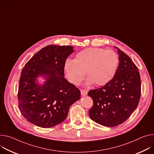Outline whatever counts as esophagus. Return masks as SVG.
I'll return each mask as SVG.
<instances>
[{
  "mask_svg": "<svg viewBox=\"0 0 154 154\" xmlns=\"http://www.w3.org/2000/svg\"><path fill=\"white\" fill-rule=\"evenodd\" d=\"M80 93H81V95H82V96H84L87 95V94H88V91L86 90H83V89H82V90H80Z\"/></svg>",
  "mask_w": 154,
  "mask_h": 154,
  "instance_id": "esophagus-1",
  "label": "esophagus"
}]
</instances>
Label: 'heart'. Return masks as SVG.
Returning a JSON list of instances; mask_svg holds the SVG:
<instances>
[{"label": "heart", "instance_id": "heart-1", "mask_svg": "<svg viewBox=\"0 0 154 154\" xmlns=\"http://www.w3.org/2000/svg\"><path fill=\"white\" fill-rule=\"evenodd\" d=\"M119 63L117 53L110 50L88 48L79 51L74 60L67 59L64 70L69 81L80 85L85 77L87 85H104L113 79Z\"/></svg>", "mask_w": 154, "mask_h": 154}]
</instances>
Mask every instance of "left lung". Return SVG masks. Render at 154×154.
<instances>
[{
    "label": "left lung",
    "mask_w": 154,
    "mask_h": 154,
    "mask_svg": "<svg viewBox=\"0 0 154 154\" xmlns=\"http://www.w3.org/2000/svg\"><path fill=\"white\" fill-rule=\"evenodd\" d=\"M116 48L119 54L116 75L104 86L88 93L93 101L89 110L91 119L109 127L118 126L131 116L137 107L141 91L138 68L127 54Z\"/></svg>",
    "instance_id": "1"
}]
</instances>
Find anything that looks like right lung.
Listing matches in <instances>:
<instances>
[{"label":"right lung","instance_id":"add662e5","mask_svg":"<svg viewBox=\"0 0 154 154\" xmlns=\"http://www.w3.org/2000/svg\"><path fill=\"white\" fill-rule=\"evenodd\" d=\"M73 47L50 45L42 48L23 67L18 85V107L23 116L42 128L63 122L69 107L80 98V91L64 77V64ZM46 82L38 85L36 79Z\"/></svg>","mask_w":154,"mask_h":154}]
</instances>
